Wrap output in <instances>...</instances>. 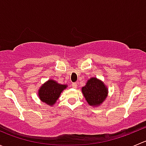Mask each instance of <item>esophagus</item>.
<instances>
[{
  "label": "esophagus",
  "instance_id": "1",
  "mask_svg": "<svg viewBox=\"0 0 146 146\" xmlns=\"http://www.w3.org/2000/svg\"><path fill=\"white\" fill-rule=\"evenodd\" d=\"M71 85L73 88H76L78 86V83L77 82H73V83L71 84Z\"/></svg>",
  "mask_w": 146,
  "mask_h": 146
}]
</instances>
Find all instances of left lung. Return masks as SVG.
<instances>
[{
	"mask_svg": "<svg viewBox=\"0 0 146 146\" xmlns=\"http://www.w3.org/2000/svg\"><path fill=\"white\" fill-rule=\"evenodd\" d=\"M82 92L90 106L100 105L105 100L107 95V89L105 85L95 78L88 80L85 86L82 87Z\"/></svg>",
	"mask_w": 146,
	"mask_h": 146,
	"instance_id": "8db88e82",
	"label": "left lung"
}]
</instances>
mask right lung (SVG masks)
Masks as SVG:
<instances>
[{"instance_id":"obj_1","label":"right lung","mask_w":146,"mask_h":146,"mask_svg":"<svg viewBox=\"0 0 146 146\" xmlns=\"http://www.w3.org/2000/svg\"><path fill=\"white\" fill-rule=\"evenodd\" d=\"M67 85H61L54 80H49L44 84L39 90V98L46 104L53 105L59 98L60 94Z\"/></svg>"}]
</instances>
